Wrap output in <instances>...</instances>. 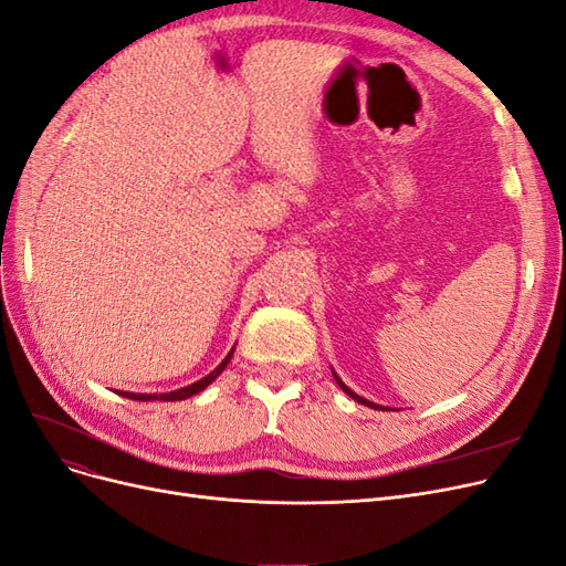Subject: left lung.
Listing matches in <instances>:
<instances>
[{
  "label": "left lung",
  "instance_id": "1",
  "mask_svg": "<svg viewBox=\"0 0 566 566\" xmlns=\"http://www.w3.org/2000/svg\"><path fill=\"white\" fill-rule=\"evenodd\" d=\"M333 375H336V373H333ZM336 382H338V385H340V389H343V391H345L347 396H352V399H354V401H357V403H361V406H368V408H373V410H385L382 406H378V403H370V401L361 399V396H359V394H354V391H352L349 387H345V385H343V380L338 378V375H336Z\"/></svg>",
  "mask_w": 566,
  "mask_h": 566
}]
</instances>
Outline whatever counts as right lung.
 Wrapping results in <instances>:
<instances>
[{"label":"right lung","instance_id":"obj_1","mask_svg":"<svg viewBox=\"0 0 566 566\" xmlns=\"http://www.w3.org/2000/svg\"><path fill=\"white\" fill-rule=\"evenodd\" d=\"M230 357H233V349H230V354L228 357L207 375V378H202V380H198V382H193L191 387H184V389H179V391H170V394H160V396H156V394H130V391H120V396H125V399H133V401H184V399H188V396H193V394H198V391H202L209 382H214L219 375H221V370L228 366V361H230Z\"/></svg>","mask_w":566,"mask_h":566}]
</instances>
